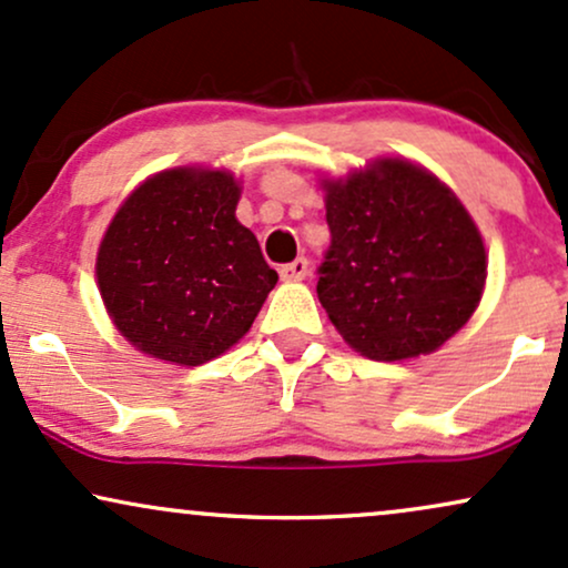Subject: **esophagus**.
Masks as SVG:
<instances>
[{
	"label": "esophagus",
	"mask_w": 568,
	"mask_h": 568,
	"mask_svg": "<svg viewBox=\"0 0 568 568\" xmlns=\"http://www.w3.org/2000/svg\"><path fill=\"white\" fill-rule=\"evenodd\" d=\"M306 272H310V262H306L304 256L293 258L291 264L280 266V277H283V280H304Z\"/></svg>",
	"instance_id": "34e87169"
}]
</instances>
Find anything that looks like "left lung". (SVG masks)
Segmentation results:
<instances>
[{"label":"left lung","mask_w":568,"mask_h":568,"mask_svg":"<svg viewBox=\"0 0 568 568\" xmlns=\"http://www.w3.org/2000/svg\"><path fill=\"white\" fill-rule=\"evenodd\" d=\"M331 248L317 296L362 357L396 362L439 349L481 302L487 251L447 184L405 159H375L323 180Z\"/></svg>","instance_id":"8db88e82"}]
</instances>
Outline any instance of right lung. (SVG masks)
I'll use <instances>...</instances> for the list:
<instances>
[{
    "label": "right lung",
    "instance_id": "right-lung-1",
    "mask_svg": "<svg viewBox=\"0 0 568 568\" xmlns=\"http://www.w3.org/2000/svg\"><path fill=\"white\" fill-rule=\"evenodd\" d=\"M237 201L230 172L180 166L150 176L115 211L98 251V288L142 354L195 367L254 325L277 272L237 222Z\"/></svg>",
    "mask_w": 568,
    "mask_h": 568
}]
</instances>
